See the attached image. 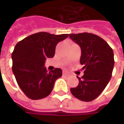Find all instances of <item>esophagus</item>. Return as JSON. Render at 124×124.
Returning a JSON list of instances; mask_svg holds the SVG:
<instances>
[{"mask_svg": "<svg viewBox=\"0 0 124 124\" xmlns=\"http://www.w3.org/2000/svg\"><path fill=\"white\" fill-rule=\"evenodd\" d=\"M63 74H64V75H69V73L68 72H66V71H63Z\"/></svg>", "mask_w": 124, "mask_h": 124, "instance_id": "34e87169", "label": "esophagus"}]
</instances>
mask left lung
<instances>
[{"mask_svg": "<svg viewBox=\"0 0 124 124\" xmlns=\"http://www.w3.org/2000/svg\"><path fill=\"white\" fill-rule=\"evenodd\" d=\"M69 36L81 49L80 63L84 70L83 77H77L79 85L70 91L79 100L91 101L110 80L115 64L113 50L102 38L91 33L70 34Z\"/></svg>", "mask_w": 124, "mask_h": 124, "instance_id": "1", "label": "left lung"}]
</instances>
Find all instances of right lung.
I'll return each mask as SVG.
<instances>
[{
  "label": "right lung",
  "instance_id": "1",
  "mask_svg": "<svg viewBox=\"0 0 124 124\" xmlns=\"http://www.w3.org/2000/svg\"><path fill=\"white\" fill-rule=\"evenodd\" d=\"M68 36L38 32L19 41L12 54V71L17 83L27 97L33 100L47 97L62 70L47 72L44 65L47 58L54 57L56 46Z\"/></svg>",
  "mask_w": 124,
  "mask_h": 124
}]
</instances>
